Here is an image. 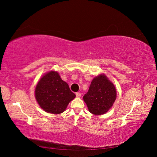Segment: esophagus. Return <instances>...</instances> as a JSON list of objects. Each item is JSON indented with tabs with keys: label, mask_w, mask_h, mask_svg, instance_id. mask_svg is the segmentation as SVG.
Here are the masks:
<instances>
[{
	"label": "esophagus",
	"mask_w": 157,
	"mask_h": 157,
	"mask_svg": "<svg viewBox=\"0 0 157 157\" xmlns=\"http://www.w3.org/2000/svg\"><path fill=\"white\" fill-rule=\"evenodd\" d=\"M80 96H81V93H80V92L76 93V96H77V98H80Z\"/></svg>",
	"instance_id": "1"
}]
</instances>
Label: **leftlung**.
Wrapping results in <instances>:
<instances>
[{"label": "left lung", "instance_id": "8db88e82", "mask_svg": "<svg viewBox=\"0 0 157 157\" xmlns=\"http://www.w3.org/2000/svg\"><path fill=\"white\" fill-rule=\"evenodd\" d=\"M117 97L116 89L105 75L95 77L83 99L89 111L94 115H103L110 109Z\"/></svg>", "mask_w": 157, "mask_h": 157}]
</instances>
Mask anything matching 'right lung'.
<instances>
[{
    "instance_id": "add662e5",
    "label": "right lung",
    "mask_w": 157,
    "mask_h": 157,
    "mask_svg": "<svg viewBox=\"0 0 157 157\" xmlns=\"http://www.w3.org/2000/svg\"><path fill=\"white\" fill-rule=\"evenodd\" d=\"M67 82L58 73L50 71L41 78L35 88V98L40 107L47 113H63L69 103L75 98Z\"/></svg>"
}]
</instances>
